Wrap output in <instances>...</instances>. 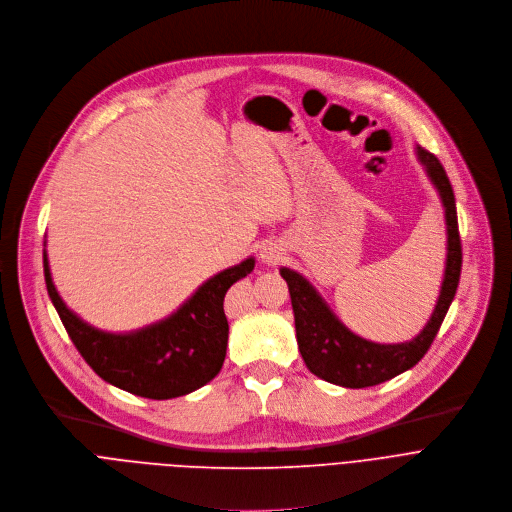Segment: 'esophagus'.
I'll use <instances>...</instances> for the list:
<instances>
[{
	"mask_svg": "<svg viewBox=\"0 0 512 512\" xmlns=\"http://www.w3.org/2000/svg\"><path fill=\"white\" fill-rule=\"evenodd\" d=\"M282 256H284V250L278 246V244H266L264 248H262V252H260V258H262V262H266V264H278L280 260H282Z\"/></svg>",
	"mask_w": 512,
	"mask_h": 512,
	"instance_id": "34e87169",
	"label": "esophagus"
}]
</instances>
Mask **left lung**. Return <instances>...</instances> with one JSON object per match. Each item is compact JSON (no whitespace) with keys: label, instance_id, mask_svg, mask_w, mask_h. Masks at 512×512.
I'll return each instance as SVG.
<instances>
[{"label":"left lung","instance_id":"left-lung-1","mask_svg":"<svg viewBox=\"0 0 512 512\" xmlns=\"http://www.w3.org/2000/svg\"><path fill=\"white\" fill-rule=\"evenodd\" d=\"M418 159L426 167L428 177L442 197L448 228V256L442 290L428 325L418 337L393 345L361 339L335 317L309 280L290 268H280V276L286 280L292 300L298 351L309 371L329 383L361 389L379 385L412 369L432 347L454 300L462 270V242L458 232L454 191L442 163L434 153L418 147Z\"/></svg>","mask_w":512,"mask_h":512}]
</instances>
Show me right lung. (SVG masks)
Masks as SVG:
<instances>
[{
	"instance_id": "add662e5",
	"label": "right lung",
	"mask_w": 512,
	"mask_h": 512,
	"mask_svg": "<svg viewBox=\"0 0 512 512\" xmlns=\"http://www.w3.org/2000/svg\"><path fill=\"white\" fill-rule=\"evenodd\" d=\"M252 270L254 258H246L203 282L165 321L115 335L86 325L68 309L52 282L44 252L48 294L82 359L107 383L149 399L187 395L220 373L230 331L224 296Z\"/></svg>"
}]
</instances>
